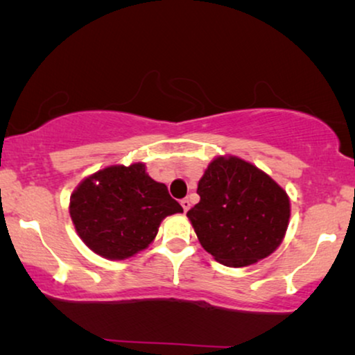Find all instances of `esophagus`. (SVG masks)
Returning a JSON list of instances; mask_svg holds the SVG:
<instances>
[{"label":"esophagus","instance_id":"esophagus-1","mask_svg":"<svg viewBox=\"0 0 355 355\" xmlns=\"http://www.w3.org/2000/svg\"><path fill=\"white\" fill-rule=\"evenodd\" d=\"M181 205H182V208H184V211H187L189 208H191V200H189V198H182Z\"/></svg>","mask_w":355,"mask_h":355}]
</instances>
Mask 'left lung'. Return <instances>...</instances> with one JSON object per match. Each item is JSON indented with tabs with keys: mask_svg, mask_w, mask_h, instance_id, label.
Masks as SVG:
<instances>
[{
	"mask_svg": "<svg viewBox=\"0 0 355 355\" xmlns=\"http://www.w3.org/2000/svg\"><path fill=\"white\" fill-rule=\"evenodd\" d=\"M187 211L203 249L226 266H247L278 249L288 230L289 197L268 174L237 157L208 164Z\"/></svg>",
	"mask_w": 355,
	"mask_h": 355,
	"instance_id": "left-lung-1",
	"label": "left lung"
}]
</instances>
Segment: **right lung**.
I'll return each instance as SVG.
<instances>
[{
	"label": "right lung",
	"instance_id": "add662e5",
	"mask_svg": "<svg viewBox=\"0 0 355 355\" xmlns=\"http://www.w3.org/2000/svg\"><path fill=\"white\" fill-rule=\"evenodd\" d=\"M77 234L95 254L124 260L147 249L159 223L182 207L164 184L145 173L144 163L114 164L85 178L71 196Z\"/></svg>",
	"mask_w": 355,
	"mask_h": 355
}]
</instances>
